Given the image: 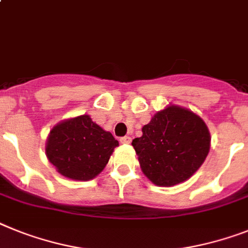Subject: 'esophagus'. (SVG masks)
<instances>
[{
    "mask_svg": "<svg viewBox=\"0 0 248 248\" xmlns=\"http://www.w3.org/2000/svg\"><path fill=\"white\" fill-rule=\"evenodd\" d=\"M121 143H130L131 142V137L130 136H124L120 139Z\"/></svg>",
    "mask_w": 248,
    "mask_h": 248,
    "instance_id": "34e87169",
    "label": "esophagus"
}]
</instances>
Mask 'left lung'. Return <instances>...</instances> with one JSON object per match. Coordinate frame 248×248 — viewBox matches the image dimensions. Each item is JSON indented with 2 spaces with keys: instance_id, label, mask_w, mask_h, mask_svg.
I'll use <instances>...</instances> for the list:
<instances>
[{
  "instance_id": "obj_1",
  "label": "left lung",
  "mask_w": 248,
  "mask_h": 248,
  "mask_svg": "<svg viewBox=\"0 0 248 248\" xmlns=\"http://www.w3.org/2000/svg\"><path fill=\"white\" fill-rule=\"evenodd\" d=\"M132 146L143 174L155 185L172 186L188 180L204 163L211 135L198 114L170 105L154 114Z\"/></svg>"
}]
</instances>
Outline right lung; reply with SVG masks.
<instances>
[{
  "label": "right lung",
  "mask_w": 248,
  "mask_h": 248,
  "mask_svg": "<svg viewBox=\"0 0 248 248\" xmlns=\"http://www.w3.org/2000/svg\"><path fill=\"white\" fill-rule=\"evenodd\" d=\"M117 146L118 141L111 132L93 122L88 114H82L51 128L45 153L59 174L87 182L105 169Z\"/></svg>",
  "instance_id": "add662e5"
}]
</instances>
